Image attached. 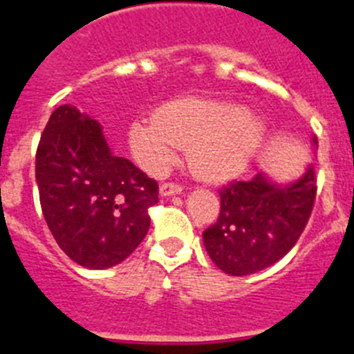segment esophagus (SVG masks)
Masks as SVG:
<instances>
[{
  "label": "esophagus",
  "mask_w": 354,
  "mask_h": 354,
  "mask_svg": "<svg viewBox=\"0 0 354 354\" xmlns=\"http://www.w3.org/2000/svg\"><path fill=\"white\" fill-rule=\"evenodd\" d=\"M181 190H183V185L174 183V181L160 185V196H173V194H180Z\"/></svg>",
  "instance_id": "esophagus-1"
}]
</instances>
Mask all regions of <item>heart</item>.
Wrapping results in <instances>:
<instances>
[{"label":"heart","instance_id":"1","mask_svg":"<svg viewBox=\"0 0 354 354\" xmlns=\"http://www.w3.org/2000/svg\"><path fill=\"white\" fill-rule=\"evenodd\" d=\"M266 129L246 108L209 99H176L157 111V120H138L129 145L148 173H162L178 150L190 148V166L206 181H225L243 173L262 145Z\"/></svg>","mask_w":354,"mask_h":354}]
</instances>
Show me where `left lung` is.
I'll list each match as a JSON object with an SVG mask.
<instances>
[{"label":"left lung","mask_w":354,"mask_h":354,"mask_svg":"<svg viewBox=\"0 0 354 354\" xmlns=\"http://www.w3.org/2000/svg\"><path fill=\"white\" fill-rule=\"evenodd\" d=\"M316 192L313 166L288 187L263 174L227 183L220 188L218 220L203 234L211 260L230 276H248L281 260L306 229Z\"/></svg>","instance_id":"obj_1"}]
</instances>
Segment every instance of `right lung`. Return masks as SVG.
<instances>
[{
	"label": "right lung",
	"mask_w": 354,
	"mask_h": 354,
	"mask_svg": "<svg viewBox=\"0 0 354 354\" xmlns=\"http://www.w3.org/2000/svg\"><path fill=\"white\" fill-rule=\"evenodd\" d=\"M43 216L62 252L78 266L106 269L124 262L150 227L157 181L108 148L95 118L59 106L36 150Z\"/></svg>",
	"instance_id": "right-lung-1"
}]
</instances>
